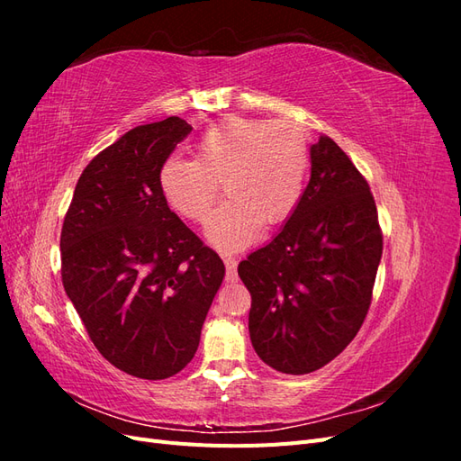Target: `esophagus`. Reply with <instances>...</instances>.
Segmentation results:
<instances>
[{
  "label": "esophagus",
  "mask_w": 461,
  "mask_h": 461,
  "mask_svg": "<svg viewBox=\"0 0 461 461\" xmlns=\"http://www.w3.org/2000/svg\"><path fill=\"white\" fill-rule=\"evenodd\" d=\"M222 261L227 265V283L239 281V273H236V265H239V261H236V258L230 254H222Z\"/></svg>",
  "instance_id": "34e87169"
}]
</instances>
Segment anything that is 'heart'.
<instances>
[{
    "label": "heart",
    "mask_w": 461,
    "mask_h": 461,
    "mask_svg": "<svg viewBox=\"0 0 461 461\" xmlns=\"http://www.w3.org/2000/svg\"><path fill=\"white\" fill-rule=\"evenodd\" d=\"M308 165V142L298 124L229 117L200 138L196 158L165 159L159 186L180 215L203 221L222 180L229 198L207 221L205 232L213 244L234 249L252 242L261 222L273 227L294 212Z\"/></svg>",
    "instance_id": "1"
}]
</instances>
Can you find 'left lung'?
I'll return each mask as SVG.
<instances>
[{"label": "left lung", "mask_w": 461, "mask_h": 461, "mask_svg": "<svg viewBox=\"0 0 461 461\" xmlns=\"http://www.w3.org/2000/svg\"><path fill=\"white\" fill-rule=\"evenodd\" d=\"M312 176L275 239L240 261L252 294L256 354L286 375L317 371L354 340L367 315L383 234L367 180L321 136Z\"/></svg>", "instance_id": "8db88e82"}]
</instances>
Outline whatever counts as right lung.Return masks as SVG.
<instances>
[{"label":"right lung","mask_w":461,"mask_h":461,"mask_svg":"<svg viewBox=\"0 0 461 461\" xmlns=\"http://www.w3.org/2000/svg\"><path fill=\"white\" fill-rule=\"evenodd\" d=\"M192 127L178 117L124 132L82 171L61 230L68 300L100 354L138 379L185 369L225 265L173 213L159 169Z\"/></svg>","instance_id":"right-lung-1"}]
</instances>
